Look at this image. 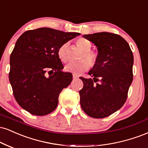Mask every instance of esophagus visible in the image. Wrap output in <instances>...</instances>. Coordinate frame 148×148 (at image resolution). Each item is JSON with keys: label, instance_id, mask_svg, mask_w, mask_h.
Wrapping results in <instances>:
<instances>
[{"label": "esophagus", "instance_id": "34e87169", "mask_svg": "<svg viewBox=\"0 0 148 148\" xmlns=\"http://www.w3.org/2000/svg\"><path fill=\"white\" fill-rule=\"evenodd\" d=\"M79 78V76L78 75H76V74H73V79H76Z\"/></svg>", "mask_w": 148, "mask_h": 148}]
</instances>
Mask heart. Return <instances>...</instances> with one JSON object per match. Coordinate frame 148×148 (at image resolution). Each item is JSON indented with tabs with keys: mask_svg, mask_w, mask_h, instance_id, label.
Instances as JSON below:
<instances>
[{
	"mask_svg": "<svg viewBox=\"0 0 148 148\" xmlns=\"http://www.w3.org/2000/svg\"><path fill=\"white\" fill-rule=\"evenodd\" d=\"M76 45L82 51H83V56L87 59H83L76 63H69L65 66V70L67 72H71L76 75H80L85 70H87L90 67V64L94 65L97 63L98 55L96 52L90 51L91 49L92 44L87 39L80 38L76 40ZM68 43H65L59 47L58 50V56L63 63H66L68 60Z\"/></svg>",
	"mask_w": 148,
	"mask_h": 148,
	"instance_id": "1",
	"label": "heart"
}]
</instances>
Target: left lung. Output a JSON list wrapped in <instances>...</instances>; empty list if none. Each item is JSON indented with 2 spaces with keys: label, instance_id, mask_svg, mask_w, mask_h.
<instances>
[{
  "label": "left lung",
  "instance_id": "8db88e82",
  "mask_svg": "<svg viewBox=\"0 0 148 148\" xmlns=\"http://www.w3.org/2000/svg\"><path fill=\"white\" fill-rule=\"evenodd\" d=\"M83 38L97 46L98 58L88 72L93 79L80 77L83 82L80 103L90 116L105 118L125 103L133 80L134 56L127 42L118 34L99 32Z\"/></svg>",
  "mask_w": 148,
  "mask_h": 148
}]
</instances>
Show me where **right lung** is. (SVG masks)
<instances>
[{
  "label": "right lung",
  "mask_w": 148,
  "mask_h": 148,
  "mask_svg": "<svg viewBox=\"0 0 148 148\" xmlns=\"http://www.w3.org/2000/svg\"><path fill=\"white\" fill-rule=\"evenodd\" d=\"M80 34L42 27L19 37L10 56L9 79L21 108L36 116L56 109L60 92L72 81L71 73L62 71L58 50Z\"/></svg>",
  "instance_id": "1"
}]
</instances>
